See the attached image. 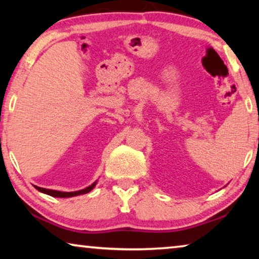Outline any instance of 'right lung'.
<instances>
[{"mask_svg":"<svg viewBox=\"0 0 259 259\" xmlns=\"http://www.w3.org/2000/svg\"><path fill=\"white\" fill-rule=\"evenodd\" d=\"M95 185H96V182H95L94 184H91L90 186H88V188H85V189H83V190H79V191H75V192H61V191H55V190L44 189V188H39V186H35V189H37L38 191H40V192L49 194V196H52V197H58V198H69V197L79 196V194L88 193V192H90V191L95 188Z\"/></svg>","mask_w":259,"mask_h":259,"instance_id":"obj_1","label":"right lung"}]
</instances>
